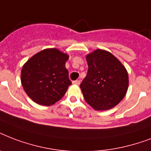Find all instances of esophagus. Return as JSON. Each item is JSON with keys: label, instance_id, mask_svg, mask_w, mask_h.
Masks as SVG:
<instances>
[{"label": "esophagus", "instance_id": "obj_1", "mask_svg": "<svg viewBox=\"0 0 151 151\" xmlns=\"http://www.w3.org/2000/svg\"><path fill=\"white\" fill-rule=\"evenodd\" d=\"M73 85H80V81H78V80L73 81Z\"/></svg>", "mask_w": 151, "mask_h": 151}]
</instances>
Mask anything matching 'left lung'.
<instances>
[{
  "instance_id": "1",
  "label": "left lung",
  "mask_w": 151,
  "mask_h": 151,
  "mask_svg": "<svg viewBox=\"0 0 151 151\" xmlns=\"http://www.w3.org/2000/svg\"><path fill=\"white\" fill-rule=\"evenodd\" d=\"M88 70L80 85L85 101L96 110L114 107L129 87V75L121 62L107 51L96 49L86 55Z\"/></svg>"
}]
</instances>
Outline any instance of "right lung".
<instances>
[{"instance_id": "1", "label": "right lung", "mask_w": 151, "mask_h": 151, "mask_svg": "<svg viewBox=\"0 0 151 151\" xmlns=\"http://www.w3.org/2000/svg\"><path fill=\"white\" fill-rule=\"evenodd\" d=\"M69 55L56 48H46L23 65L21 83L27 96L42 106L61 99L71 85L65 63Z\"/></svg>"}]
</instances>
